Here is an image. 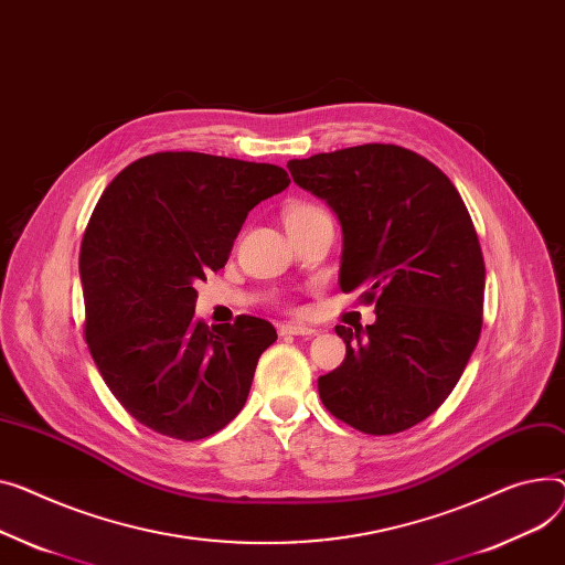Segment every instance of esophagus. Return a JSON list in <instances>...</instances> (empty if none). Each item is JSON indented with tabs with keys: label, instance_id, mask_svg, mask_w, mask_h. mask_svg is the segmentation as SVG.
Instances as JSON below:
<instances>
[{
	"label": "esophagus",
	"instance_id": "34e87169",
	"mask_svg": "<svg viewBox=\"0 0 565 565\" xmlns=\"http://www.w3.org/2000/svg\"><path fill=\"white\" fill-rule=\"evenodd\" d=\"M316 333L313 327H307V324H279V335H311Z\"/></svg>",
	"mask_w": 565,
	"mask_h": 565
}]
</instances>
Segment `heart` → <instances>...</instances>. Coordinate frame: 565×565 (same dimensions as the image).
<instances>
[{"label": "heart", "instance_id": "b5f03b06", "mask_svg": "<svg viewBox=\"0 0 565 565\" xmlns=\"http://www.w3.org/2000/svg\"><path fill=\"white\" fill-rule=\"evenodd\" d=\"M316 211H322L318 204H311V202H297V204H290L288 211H286V220L288 217H297V215H307V213H316Z\"/></svg>", "mask_w": 565, "mask_h": 565}]
</instances>
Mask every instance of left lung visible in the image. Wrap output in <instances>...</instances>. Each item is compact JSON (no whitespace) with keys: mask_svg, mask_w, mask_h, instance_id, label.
I'll list each match as a JSON object with an SVG mask.
<instances>
[{"mask_svg":"<svg viewBox=\"0 0 565 565\" xmlns=\"http://www.w3.org/2000/svg\"><path fill=\"white\" fill-rule=\"evenodd\" d=\"M292 181L341 220L338 286L361 288L377 320L338 324L345 361L318 380L333 418L388 436L423 423L455 391L483 322L486 266L470 213L431 161L367 142L288 161Z\"/></svg>","mask_w":565,"mask_h":565,"instance_id":"obj_1","label":"left lung"}]
</instances>
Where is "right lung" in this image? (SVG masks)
Masks as SVG:
<instances>
[{"label":"right lung","instance_id":"add662e5","mask_svg":"<svg viewBox=\"0 0 565 565\" xmlns=\"http://www.w3.org/2000/svg\"><path fill=\"white\" fill-rule=\"evenodd\" d=\"M288 183L273 163L159 152L106 185L82 241L84 335L108 391L140 425L200 440L245 406L277 331L254 316L206 327L195 284L224 268L247 213Z\"/></svg>","mask_w":565,"mask_h":565}]
</instances>
